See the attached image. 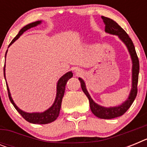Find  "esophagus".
Segmentation results:
<instances>
[{"label": "esophagus", "mask_w": 147, "mask_h": 147, "mask_svg": "<svg viewBox=\"0 0 147 147\" xmlns=\"http://www.w3.org/2000/svg\"><path fill=\"white\" fill-rule=\"evenodd\" d=\"M76 73H77V74H79V72H77V71H76Z\"/></svg>", "instance_id": "34e87169"}]
</instances>
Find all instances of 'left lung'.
<instances>
[{"instance_id":"1","label":"left lung","mask_w":147,"mask_h":147,"mask_svg":"<svg viewBox=\"0 0 147 147\" xmlns=\"http://www.w3.org/2000/svg\"><path fill=\"white\" fill-rule=\"evenodd\" d=\"M102 18L105 25V32L107 33L111 34L118 35L119 38L127 45L128 51H129V54H130L132 61V85L129 98H127V101H125L121 105H119L118 107H109V108L102 107V106H99V105H98L93 102L88 92L87 91L84 81L82 80L81 78H79V80L81 83V87L83 92L85 93V94L86 95L87 97L89 99L90 107V110H91L92 113L96 117L100 118V119H114V118L119 117L121 115H124L134 102L138 93V74H139V60H138V57L137 54H136V49H135V46L133 45V42H132L130 37H129V35L127 34V32L116 22L113 20L112 19L104 16H102Z\"/></svg>"}]
</instances>
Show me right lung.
I'll use <instances>...</instances> for the list:
<instances>
[{
    "label": "right lung",
    "mask_w": 147,
    "mask_h": 147,
    "mask_svg": "<svg viewBox=\"0 0 147 147\" xmlns=\"http://www.w3.org/2000/svg\"><path fill=\"white\" fill-rule=\"evenodd\" d=\"M41 23V21H36L34 22V23H29L28 25H26V26L23 27V28H21L18 34L17 35L15 38L13 39L12 41L10 42L9 45H11L13 42H15V40H18L19 37H20V35L23 33L24 32H26V30L29 29V28H32V27H34L36 26H37L38 24ZM7 53V51L6 52ZM5 55V57H6ZM3 73H4V77H5V65L4 67H3ZM73 76V74L71 71L70 72H67V74H65V75L62 76L59 80L57 82V96H56L55 101H54V103L53 104V105L49 109H48L46 111L43 113H26L22 111L21 110L18 108L16 106V105L15 104V102H13L12 98L11 97V95H10L9 90L8 88V85H6L8 90V95H9V98L10 99V102H11V104L13 105V106L15 107V108L16 109L17 111H18L20 115H22V117L23 119L26 120L27 121L30 122V123H32V124H49L51 122L54 121L56 119H57V117L59 116V111H60L61 108V105H62V97L64 96L65 90V85L66 83H67V80L71 79Z\"/></svg>",
    "instance_id": "obj_1"
}]
</instances>
